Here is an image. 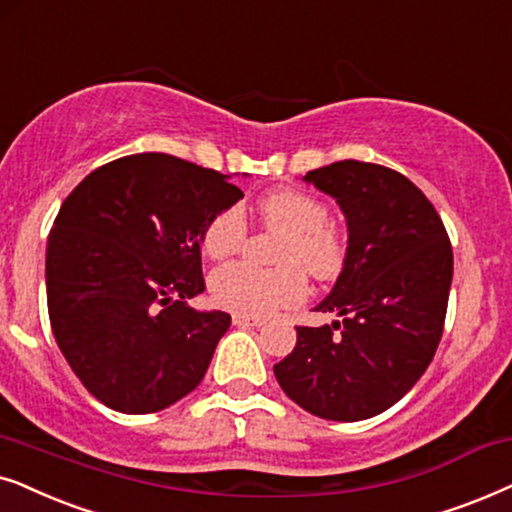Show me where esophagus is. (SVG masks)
Returning <instances> with one entry per match:
<instances>
[{
  "mask_svg": "<svg viewBox=\"0 0 512 512\" xmlns=\"http://www.w3.org/2000/svg\"><path fill=\"white\" fill-rule=\"evenodd\" d=\"M234 325H238V327H262V325H264V318L243 316V313H236V316H234Z\"/></svg>",
  "mask_w": 512,
  "mask_h": 512,
  "instance_id": "obj_1",
  "label": "esophagus"
}]
</instances>
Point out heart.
<instances>
[{
    "label": "heart",
    "instance_id": "obj_1",
    "mask_svg": "<svg viewBox=\"0 0 512 512\" xmlns=\"http://www.w3.org/2000/svg\"><path fill=\"white\" fill-rule=\"evenodd\" d=\"M262 222L283 234L278 245V269H255L236 262L220 267L210 276V297L217 306L243 313L267 316L278 306H290L306 297V276L330 278L339 274L346 257L342 229L327 220V208L316 196L297 189H278L260 203ZM248 222L238 206L224 208L206 224L201 236L203 252L213 260H227L243 248Z\"/></svg>",
    "mask_w": 512,
    "mask_h": 512
}]
</instances>
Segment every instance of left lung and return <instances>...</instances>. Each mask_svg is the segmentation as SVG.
<instances>
[{"instance_id":"1","label":"left lung","mask_w":512,"mask_h":512,"mask_svg":"<svg viewBox=\"0 0 512 512\" xmlns=\"http://www.w3.org/2000/svg\"><path fill=\"white\" fill-rule=\"evenodd\" d=\"M302 180L332 196L346 217L342 274L316 306L342 320L297 327V346L274 374L290 400L320 419H370L431 365L454 274L452 245L433 203L391 168L349 159Z\"/></svg>"}]
</instances>
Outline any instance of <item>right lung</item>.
<instances>
[{"label":"right lung","mask_w":512,"mask_h":512,"mask_svg":"<svg viewBox=\"0 0 512 512\" xmlns=\"http://www.w3.org/2000/svg\"><path fill=\"white\" fill-rule=\"evenodd\" d=\"M238 199L229 175L156 152L105 163L67 196L46 245L49 318L100 403L149 414L201 384L231 316L187 299L206 290L203 229Z\"/></svg>","instance_id":"right-lung-1"}]
</instances>
